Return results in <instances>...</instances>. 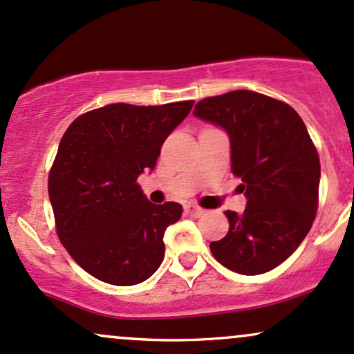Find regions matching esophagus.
Instances as JSON below:
<instances>
[{"label":"esophagus","instance_id":"1","mask_svg":"<svg viewBox=\"0 0 354 354\" xmlns=\"http://www.w3.org/2000/svg\"><path fill=\"white\" fill-rule=\"evenodd\" d=\"M184 209H185V212H187L189 216H192V218H199V216H203L204 212H206V209L196 206V204H192V203L185 204Z\"/></svg>","mask_w":354,"mask_h":354}]
</instances>
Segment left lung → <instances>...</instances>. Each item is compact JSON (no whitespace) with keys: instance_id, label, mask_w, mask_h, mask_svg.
<instances>
[{"instance_id":"8db88e82","label":"left lung","mask_w":354,"mask_h":354,"mask_svg":"<svg viewBox=\"0 0 354 354\" xmlns=\"http://www.w3.org/2000/svg\"><path fill=\"white\" fill-rule=\"evenodd\" d=\"M194 116L230 136L246 197L241 214L226 211L230 231L211 252L241 275L270 272L299 248L317 211L321 163L306 124L285 102L243 89L199 101Z\"/></svg>"}]
</instances>
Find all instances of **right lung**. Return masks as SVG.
<instances>
[{"label": "right lung", "mask_w": 354, "mask_h": 354, "mask_svg": "<svg viewBox=\"0 0 354 354\" xmlns=\"http://www.w3.org/2000/svg\"><path fill=\"white\" fill-rule=\"evenodd\" d=\"M192 104L116 102L79 116L64 133L48 176L57 234L101 282L135 285L160 267L163 233L180 219L182 206L151 204L136 178L155 169L163 142Z\"/></svg>", "instance_id": "right-lung-1"}]
</instances>
